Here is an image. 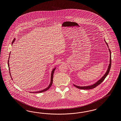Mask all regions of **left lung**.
<instances>
[{
	"label": "left lung",
	"mask_w": 121,
	"mask_h": 121,
	"mask_svg": "<svg viewBox=\"0 0 121 121\" xmlns=\"http://www.w3.org/2000/svg\"><path fill=\"white\" fill-rule=\"evenodd\" d=\"M104 41H105V43H106L107 46L108 47V48H109L108 44L106 42V41H105V39H104ZM108 49H109V52H110V63L109 64L108 67L107 68V70H106V73L104 74V75L103 76V77H102L97 82H96L95 83H94V84H93V85H90V86H76L75 85L73 84V86H75L76 88L80 89H81V90H90V89H91L95 88V87H96L97 86L99 85L100 84H101L103 82V80L105 79V78H106V76H107V75L108 74V73H109V71H110V67H111V51H110V49L109 48Z\"/></svg>",
	"instance_id": "1"
}]
</instances>
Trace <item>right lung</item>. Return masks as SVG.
<instances>
[{"label": "right lung", "instance_id": "obj_1", "mask_svg": "<svg viewBox=\"0 0 121 121\" xmlns=\"http://www.w3.org/2000/svg\"><path fill=\"white\" fill-rule=\"evenodd\" d=\"M15 39H14V40L13 41V42H12L13 43H14V41H15ZM9 58H10V56H9ZM8 59V67H9V72H10V75H11V73H10V67H9V60ZM56 67H55V68H54L53 70H52V72H51V82H50V84L48 86V87H47L46 88H45V89L44 90H42V91H37V92H30V93H42V92H43L44 91H47V90H48L49 88L51 87V85L52 84V83H53V75H54V71H55V69H56Z\"/></svg>", "mask_w": 121, "mask_h": 121}]
</instances>
